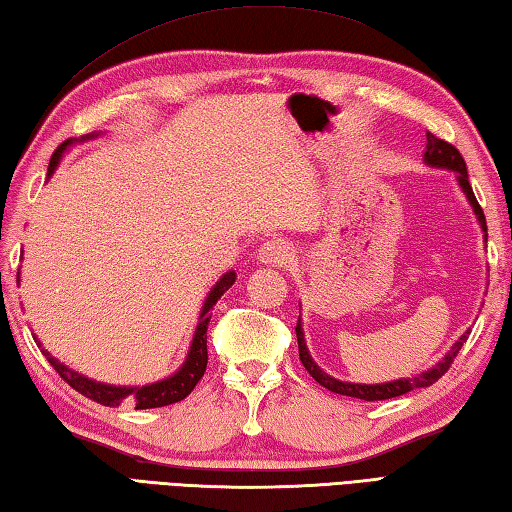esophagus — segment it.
<instances>
[{"label":"esophagus","mask_w":512,"mask_h":512,"mask_svg":"<svg viewBox=\"0 0 512 512\" xmlns=\"http://www.w3.org/2000/svg\"><path fill=\"white\" fill-rule=\"evenodd\" d=\"M257 259L266 266H288L295 259V248L286 239H270V242L259 248Z\"/></svg>","instance_id":"obj_1"}]
</instances>
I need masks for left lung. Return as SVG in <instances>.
I'll return each mask as SVG.
<instances>
[{
    "mask_svg": "<svg viewBox=\"0 0 512 512\" xmlns=\"http://www.w3.org/2000/svg\"><path fill=\"white\" fill-rule=\"evenodd\" d=\"M424 162H427L429 167H436V169H449L455 171V178H458L460 189L464 191L466 200L473 206V213L477 217V222H480V228L484 231V239H488L486 235V217L480 202L475 200V193L471 189V182H469V171H466V162L462 158V154L458 149H455L447 140H442L438 136H433L431 132H427V149H424ZM297 341H299V358L303 367L308 369V374L317 380L319 385H323L325 389L334 391V394H341V396H350V398H361V400H387V398H396L407 394L411 389H418V387H429L440 380L444 374H447V369L451 367L453 358L458 356V352L462 350V345L469 339V330H466L458 341L453 343L451 350L444 354V358L440 363L433 365L431 369H424L422 374H416L411 378H398V380H391V383H378V385H358V383H345V380L334 378L330 374H325L323 369L314 363V358L310 356L308 347H306V339H303V328H301V319L297 323Z\"/></svg>",
    "mask_w": 512,
    "mask_h": 512,
    "instance_id": "left-lung-1",
    "label": "left lung"
}]
</instances>
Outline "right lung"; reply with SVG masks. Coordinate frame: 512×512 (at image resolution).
<instances>
[{
    "instance_id": "obj_1",
    "label": "right lung",
    "mask_w": 512,
    "mask_h": 512,
    "mask_svg": "<svg viewBox=\"0 0 512 512\" xmlns=\"http://www.w3.org/2000/svg\"><path fill=\"white\" fill-rule=\"evenodd\" d=\"M99 134H88V136H81L79 140L68 138L65 143H61L54 151L52 158H50V167H48V178L57 169L59 160L63 156V151L68 149L74 143H85V140H92ZM19 277V275H17ZM235 273L233 270H228L226 275L220 277V281L211 288L209 295H206V301L202 306L200 312V319H198V328H195L193 334V341L189 347V354L184 358L182 367L178 369L176 374L165 378V380H158V383H151V385H143V387H121V385H107V383H96L92 378H85L79 372H72L68 365H63L57 358L50 356L48 350H43L41 343L37 341V345L41 347L43 356L48 358V363L57 369V374L68 383L72 389L79 391L85 398H90L94 402H101L105 407H118V405H132L136 409H156V407H167L173 405V402H180L187 398L193 387L198 385V380L204 376L206 372V363H209V352H206V330H209V321H211V310L220 299L224 292L235 284Z\"/></svg>"
}]
</instances>
